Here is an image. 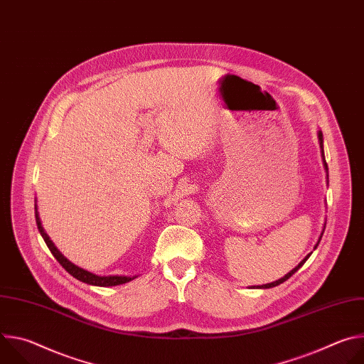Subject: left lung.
I'll list each match as a JSON object with an SVG mask.
<instances>
[{
    "instance_id": "obj_1",
    "label": "left lung",
    "mask_w": 364,
    "mask_h": 364,
    "mask_svg": "<svg viewBox=\"0 0 364 364\" xmlns=\"http://www.w3.org/2000/svg\"><path fill=\"white\" fill-rule=\"evenodd\" d=\"M318 142H320V148H321V157H323V163H324V168H326V173H327V178H328V167H327V163H326V159H324V146H323V132L321 131H318ZM324 229H326V225H324ZM324 233V232H323ZM323 233H321V236L318 237V242H317V245L314 246V249L318 246V243H320V240H321V237H323ZM311 256V253L309 255H306L302 261L298 264V267H295L292 271H289L284 278H281V279H278V281H275V282H271V284H265V285H257L256 288H262V289H267V288H274V287H277V285H279V284H282V282H285L287 279H289L304 264H305V261L306 259ZM255 288V287H253Z\"/></svg>"
}]
</instances>
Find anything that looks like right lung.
Wrapping results in <instances>:
<instances>
[{
    "label": "right lung",
    "instance_id": "1",
    "mask_svg": "<svg viewBox=\"0 0 364 364\" xmlns=\"http://www.w3.org/2000/svg\"><path fill=\"white\" fill-rule=\"evenodd\" d=\"M34 209H36V223H37V228H38V232H40L41 237L44 239V242H46L47 247L50 249V252L53 253V256L58 259V262H59L72 277H75L76 279H79V281H82V282H85V284L95 285V287H115V285L127 284V282H129V281H132V279L136 278V277H118V275H115V277H112V275H111V277H99V275H95V274H92V272H89V271H85V269L76 267L75 264H72V262L69 261V259H66V257L58 250V247L55 246V243L50 240V237L47 236V233L44 232V229H43V226H41V222H40V218H38V212H37V205L34 207Z\"/></svg>",
    "mask_w": 364,
    "mask_h": 364
}]
</instances>
